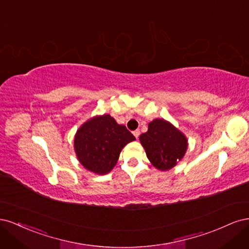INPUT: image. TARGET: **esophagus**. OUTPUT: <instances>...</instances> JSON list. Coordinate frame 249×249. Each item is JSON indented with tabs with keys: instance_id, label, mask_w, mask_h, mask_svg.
Here are the masks:
<instances>
[{
	"instance_id": "obj_1",
	"label": "esophagus",
	"mask_w": 249,
	"mask_h": 249,
	"mask_svg": "<svg viewBox=\"0 0 249 249\" xmlns=\"http://www.w3.org/2000/svg\"><path fill=\"white\" fill-rule=\"evenodd\" d=\"M133 134H134V136L138 139L139 135H140V130H135V131L133 132Z\"/></svg>"
}]
</instances>
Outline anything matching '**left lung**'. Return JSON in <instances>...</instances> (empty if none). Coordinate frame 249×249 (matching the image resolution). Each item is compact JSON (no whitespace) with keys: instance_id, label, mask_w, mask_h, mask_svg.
Segmentation results:
<instances>
[{"instance_id":"8db88e82","label":"left lung","mask_w":249,"mask_h":249,"mask_svg":"<svg viewBox=\"0 0 249 249\" xmlns=\"http://www.w3.org/2000/svg\"><path fill=\"white\" fill-rule=\"evenodd\" d=\"M139 139L148 160L160 170L176 166L187 149L186 137L164 119L153 120L148 124V131L141 134Z\"/></svg>"}]
</instances>
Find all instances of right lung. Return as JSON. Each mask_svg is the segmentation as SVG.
Instances as JSON below:
<instances>
[{"instance_id":"1","label":"right lung","mask_w":249,"mask_h":249,"mask_svg":"<svg viewBox=\"0 0 249 249\" xmlns=\"http://www.w3.org/2000/svg\"><path fill=\"white\" fill-rule=\"evenodd\" d=\"M133 140L134 135L124 125L105 114L80 127L74 137V149L86 169L105 175L115 166L123 147Z\"/></svg>"}]
</instances>
